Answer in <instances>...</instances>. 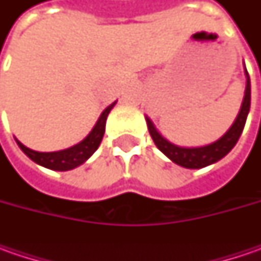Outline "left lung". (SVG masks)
<instances>
[{"mask_svg": "<svg viewBox=\"0 0 261 261\" xmlns=\"http://www.w3.org/2000/svg\"><path fill=\"white\" fill-rule=\"evenodd\" d=\"M244 74H246V91H244V98L241 109L237 115L234 123L226 130L224 135L221 136L218 141L202 146H180L170 142L164 136L161 135L156 127L152 123V120L145 116L146 125L149 135L152 138L156 148L168 156L174 164L185 168H203V167L215 164L236 146L240 136L243 134V129L246 125L247 116L250 112V101H251V84H250V76L247 72L246 65H244Z\"/></svg>", "mask_w": 261, "mask_h": 261, "instance_id": "1", "label": "left lung"}]
</instances>
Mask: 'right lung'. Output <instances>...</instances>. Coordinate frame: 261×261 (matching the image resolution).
Returning a JSON list of instances; mask_svg holds the SVG:
<instances>
[{
	"mask_svg": "<svg viewBox=\"0 0 261 261\" xmlns=\"http://www.w3.org/2000/svg\"><path fill=\"white\" fill-rule=\"evenodd\" d=\"M115 105L116 101L106 107L103 113L98 117L94 127L91 129V132L81 142H78L76 145L69 146L66 149L54 151V152H39V151H33V149L24 146L18 139H15V142L25 155L39 166L49 168V170H55V171H68V170L76 168L78 166L84 164L98 148L101 139H103V135H105L107 116L110 113V110L115 107Z\"/></svg>",
	"mask_w": 261,
	"mask_h": 261,
	"instance_id": "right-lung-1",
	"label": "right lung"
}]
</instances>
